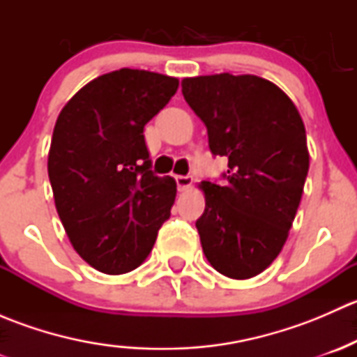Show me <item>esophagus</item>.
Listing matches in <instances>:
<instances>
[{
  "mask_svg": "<svg viewBox=\"0 0 357 357\" xmlns=\"http://www.w3.org/2000/svg\"><path fill=\"white\" fill-rule=\"evenodd\" d=\"M176 183H178L179 192H186L188 188H192L193 178L192 176H176Z\"/></svg>",
  "mask_w": 357,
  "mask_h": 357,
  "instance_id": "esophagus-1",
  "label": "esophagus"
}]
</instances>
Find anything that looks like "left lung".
I'll return each instance as SVG.
<instances>
[{
  "label": "left lung",
  "instance_id": "1",
  "mask_svg": "<svg viewBox=\"0 0 357 357\" xmlns=\"http://www.w3.org/2000/svg\"><path fill=\"white\" fill-rule=\"evenodd\" d=\"M181 88L207 128L211 152L228 158L225 186L199 185L205 257L228 278L257 276L282 252L301 204L309 171L304 122L287 93L257 75H199Z\"/></svg>",
  "mask_w": 357,
  "mask_h": 357
}]
</instances>
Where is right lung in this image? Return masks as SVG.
I'll return each mask as SVG.
<instances>
[{
	"mask_svg": "<svg viewBox=\"0 0 357 357\" xmlns=\"http://www.w3.org/2000/svg\"><path fill=\"white\" fill-rule=\"evenodd\" d=\"M178 86L121 68L79 89L56 119L48 153L56 212L74 250L107 275L138 268L171 215L176 181L152 172L143 129Z\"/></svg>",
	"mask_w": 357,
	"mask_h": 357,
	"instance_id": "add662e5",
	"label": "right lung"
}]
</instances>
